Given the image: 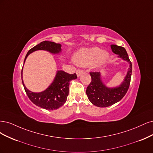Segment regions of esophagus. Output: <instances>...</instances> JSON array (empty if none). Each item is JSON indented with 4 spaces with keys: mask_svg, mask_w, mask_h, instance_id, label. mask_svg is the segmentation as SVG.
Segmentation results:
<instances>
[{
    "mask_svg": "<svg viewBox=\"0 0 153 153\" xmlns=\"http://www.w3.org/2000/svg\"><path fill=\"white\" fill-rule=\"evenodd\" d=\"M82 73V70L77 69V70L76 71V74H77V77H79L80 75Z\"/></svg>",
    "mask_w": 153,
    "mask_h": 153,
    "instance_id": "esophagus-1",
    "label": "esophagus"
}]
</instances>
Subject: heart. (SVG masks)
<instances>
[{"label": "heart", "mask_w": 153, "mask_h": 153, "mask_svg": "<svg viewBox=\"0 0 153 153\" xmlns=\"http://www.w3.org/2000/svg\"><path fill=\"white\" fill-rule=\"evenodd\" d=\"M109 58V54L100 48H81L74 53L72 60L79 66H88L93 64L96 68H100L107 63Z\"/></svg>", "instance_id": "b5f03b06"}]
</instances>
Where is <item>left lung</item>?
Listing matches in <instances>:
<instances>
[{"label": "left lung", "instance_id": "obj_1", "mask_svg": "<svg viewBox=\"0 0 153 153\" xmlns=\"http://www.w3.org/2000/svg\"><path fill=\"white\" fill-rule=\"evenodd\" d=\"M111 47L118 58L129 63V68L123 82L119 86L113 88L108 87L103 82L100 72H90L91 81L87 87L86 93L89 100L99 107H109L120 101L128 90L131 80L132 65L126 50L116 44H112Z\"/></svg>", "mask_w": 153, "mask_h": 153}]
</instances>
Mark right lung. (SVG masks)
<instances>
[{
  "label": "right lung",
  "instance_id": "right-lung-1",
  "mask_svg": "<svg viewBox=\"0 0 153 153\" xmlns=\"http://www.w3.org/2000/svg\"><path fill=\"white\" fill-rule=\"evenodd\" d=\"M62 45L54 42L45 41L39 43L29 50L25 58L24 63L30 53L38 51H47L54 55H59L62 52ZM23 68L22 79L27 96L34 104L46 110H55L62 106L67 101L69 90L70 81L77 79L76 74H69L63 71H57L52 83L45 90L41 92H33L28 90L23 81Z\"/></svg>",
  "mask_w": 153,
  "mask_h": 153
}]
</instances>
